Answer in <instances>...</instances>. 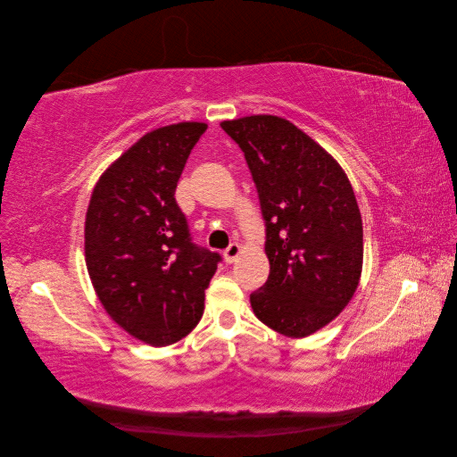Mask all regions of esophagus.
I'll return each instance as SVG.
<instances>
[{
	"label": "esophagus",
	"mask_w": 457,
	"mask_h": 457,
	"mask_svg": "<svg viewBox=\"0 0 457 457\" xmlns=\"http://www.w3.org/2000/svg\"><path fill=\"white\" fill-rule=\"evenodd\" d=\"M240 252H242V245L238 244V242H232L228 247H227V250H225V261L227 262H234V261H237L238 259V255H240Z\"/></svg>",
	"instance_id": "34e87169"
}]
</instances>
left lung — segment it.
<instances>
[{"instance_id":"obj_1","label":"left lung","mask_w":457,"mask_h":457,"mask_svg":"<svg viewBox=\"0 0 457 457\" xmlns=\"http://www.w3.org/2000/svg\"><path fill=\"white\" fill-rule=\"evenodd\" d=\"M242 148L267 220L269 280L250 295L259 320L307 337L349 305L362 274V217L339 162L292 121H220Z\"/></svg>"}]
</instances>
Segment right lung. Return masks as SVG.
Returning <instances> with one entry per match:
<instances>
[{"label": "right lung", "instance_id": "right-lung-1", "mask_svg": "<svg viewBox=\"0 0 457 457\" xmlns=\"http://www.w3.org/2000/svg\"><path fill=\"white\" fill-rule=\"evenodd\" d=\"M207 123L152 129L104 170L86 213V265L108 316L135 339L165 347L204 314L219 253L190 242L175 188Z\"/></svg>", "mask_w": 457, "mask_h": 457}]
</instances>
